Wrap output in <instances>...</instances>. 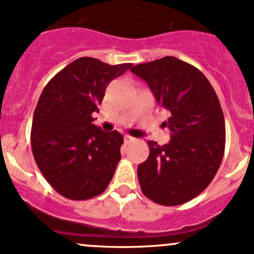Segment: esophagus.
Instances as JSON below:
<instances>
[{
  "label": "esophagus",
  "instance_id": "34e87169",
  "mask_svg": "<svg viewBox=\"0 0 254 254\" xmlns=\"http://www.w3.org/2000/svg\"><path fill=\"white\" fill-rule=\"evenodd\" d=\"M124 141H125V143H127V144H129V143H131V142H133V141H135V138H133L132 136L125 135V136H124Z\"/></svg>",
  "mask_w": 254,
  "mask_h": 254
}]
</instances>
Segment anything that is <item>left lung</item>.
<instances>
[{
	"instance_id": "1",
	"label": "left lung",
	"mask_w": 254,
	"mask_h": 254,
	"mask_svg": "<svg viewBox=\"0 0 254 254\" xmlns=\"http://www.w3.org/2000/svg\"><path fill=\"white\" fill-rule=\"evenodd\" d=\"M131 71L170 112L162 123L170 143L148 141L149 156L137 167L141 190L161 205L189 202L208 188L223 159L226 125L216 93L202 71L176 57L137 64Z\"/></svg>"
}]
</instances>
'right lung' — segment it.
Listing matches in <instances>:
<instances>
[{"label": "right lung", "instance_id": "add662e5", "mask_svg": "<svg viewBox=\"0 0 254 254\" xmlns=\"http://www.w3.org/2000/svg\"><path fill=\"white\" fill-rule=\"evenodd\" d=\"M132 66L81 57L49 81L34 110L31 145L36 164L63 197L84 200L103 193L115 174L123 136L92 123L107 84Z\"/></svg>", "mask_w": 254, "mask_h": 254}]
</instances>
